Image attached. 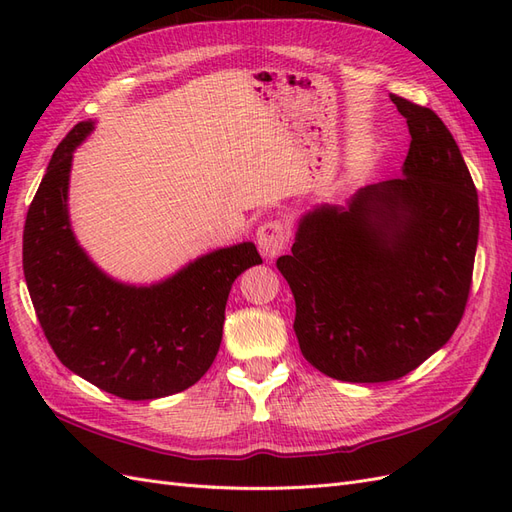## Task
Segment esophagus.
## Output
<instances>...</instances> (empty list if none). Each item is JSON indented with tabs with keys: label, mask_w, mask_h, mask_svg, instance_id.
Instances as JSON below:
<instances>
[{
	"label": "esophagus",
	"mask_w": 512,
	"mask_h": 512,
	"mask_svg": "<svg viewBox=\"0 0 512 512\" xmlns=\"http://www.w3.org/2000/svg\"><path fill=\"white\" fill-rule=\"evenodd\" d=\"M288 230L284 220H269L258 228V250L265 258H275L284 252Z\"/></svg>",
	"instance_id": "obj_1"
}]
</instances>
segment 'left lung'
<instances>
[{
	"label": "left lung",
	"instance_id": "obj_1",
	"mask_svg": "<svg viewBox=\"0 0 512 512\" xmlns=\"http://www.w3.org/2000/svg\"><path fill=\"white\" fill-rule=\"evenodd\" d=\"M410 128L401 177L346 205L301 215L277 258L297 303L305 359L342 382H389L438 352L466 309L478 194L453 134L425 106L391 96Z\"/></svg>",
	"mask_w": 512,
	"mask_h": 512
}]
</instances>
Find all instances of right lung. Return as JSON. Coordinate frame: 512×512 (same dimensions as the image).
Returning a JSON list of instances; mask_svg holds the SVG:
<instances>
[{"mask_svg":"<svg viewBox=\"0 0 512 512\" xmlns=\"http://www.w3.org/2000/svg\"><path fill=\"white\" fill-rule=\"evenodd\" d=\"M81 121L59 143L27 211L23 271L57 359L121 399H158L190 389L222 344L232 282L262 258L252 241L190 260L153 284L102 271L76 239L68 190L72 156L94 132Z\"/></svg>","mask_w":512,"mask_h":512,"instance_id":"add662e5","label":"right lung"}]
</instances>
